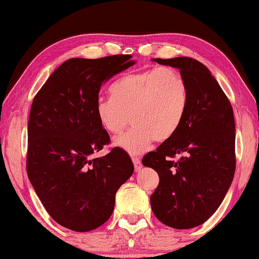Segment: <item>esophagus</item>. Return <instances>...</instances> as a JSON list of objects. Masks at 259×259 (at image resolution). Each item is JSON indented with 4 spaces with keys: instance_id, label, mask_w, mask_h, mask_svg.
<instances>
[{
    "instance_id": "obj_1",
    "label": "esophagus",
    "mask_w": 259,
    "mask_h": 259,
    "mask_svg": "<svg viewBox=\"0 0 259 259\" xmlns=\"http://www.w3.org/2000/svg\"><path fill=\"white\" fill-rule=\"evenodd\" d=\"M132 161H133V164H134V169H136L137 172L140 171V169H141V161H140V159L137 158V157H134V158H132Z\"/></svg>"
}]
</instances>
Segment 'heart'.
Listing matches in <instances>:
<instances>
[{"label":"heart","instance_id":"obj_1","mask_svg":"<svg viewBox=\"0 0 259 259\" xmlns=\"http://www.w3.org/2000/svg\"><path fill=\"white\" fill-rule=\"evenodd\" d=\"M113 97L99 98L95 114L101 126L119 134L130 121L134 127L114 140L131 154L143 153L153 140L162 143L175 136L189 107V86L178 70L152 68L128 73L113 83Z\"/></svg>","mask_w":259,"mask_h":259}]
</instances>
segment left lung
Masks as SVG:
<instances>
[{
	"instance_id": "1",
	"label": "left lung",
	"mask_w": 259,
	"mask_h": 259,
	"mask_svg": "<svg viewBox=\"0 0 259 259\" xmlns=\"http://www.w3.org/2000/svg\"><path fill=\"white\" fill-rule=\"evenodd\" d=\"M152 60L178 68L189 86V107L179 130L143 158L144 166L159 176L152 211L169 228H196L217 211L235 176L233 109L201 62L186 56Z\"/></svg>"
}]
</instances>
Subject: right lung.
<instances>
[{
  "instance_id": "1",
  "label": "right lung",
  "mask_w": 259,
  "mask_h": 259,
  "mask_svg": "<svg viewBox=\"0 0 259 259\" xmlns=\"http://www.w3.org/2000/svg\"><path fill=\"white\" fill-rule=\"evenodd\" d=\"M131 58L67 60L31 104L28 178L51 217L73 231H92L107 222L116 191L133 175V162L121 148L93 158L109 143L95 114L101 84L133 66Z\"/></svg>"
}]
</instances>
